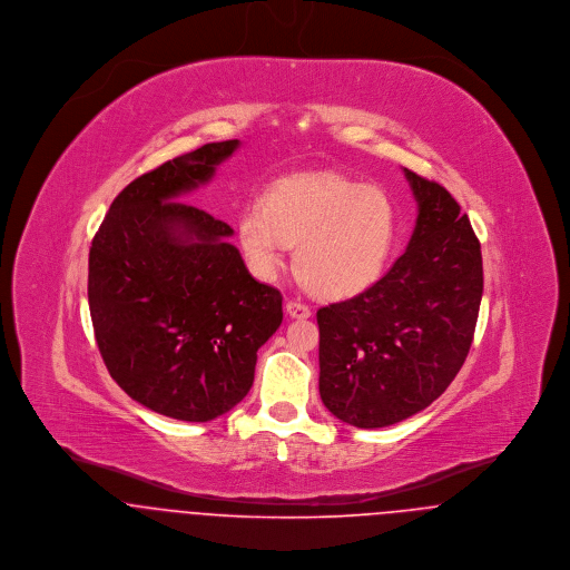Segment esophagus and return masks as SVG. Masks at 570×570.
Instances as JSON below:
<instances>
[{
  "label": "esophagus",
  "mask_w": 570,
  "mask_h": 570,
  "mask_svg": "<svg viewBox=\"0 0 570 570\" xmlns=\"http://www.w3.org/2000/svg\"><path fill=\"white\" fill-rule=\"evenodd\" d=\"M285 309H287L289 318L305 321V318H309V316H312V309H309L305 303H301V301H289V303L285 305Z\"/></svg>",
  "instance_id": "obj_1"
}]
</instances>
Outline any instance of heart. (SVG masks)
I'll list each match as a JSON object with an SVG mask.
<instances>
[{
	"label": "heart",
	"instance_id": "b5f03b06",
	"mask_svg": "<svg viewBox=\"0 0 570 570\" xmlns=\"http://www.w3.org/2000/svg\"><path fill=\"white\" fill-rule=\"evenodd\" d=\"M397 237V208L386 190L337 173L285 177L237 219L249 269L272 278L294 249L301 283L321 298H351L384 272Z\"/></svg>",
	"mask_w": 570,
	"mask_h": 570
}]
</instances>
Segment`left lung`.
Here are the masks:
<instances>
[{"label": "left lung", "instance_id": "obj_1", "mask_svg": "<svg viewBox=\"0 0 570 570\" xmlns=\"http://www.w3.org/2000/svg\"><path fill=\"white\" fill-rule=\"evenodd\" d=\"M419 206L406 252L362 294L321 307V397L355 428L430 406L461 371L483 298L468 215L436 181L404 168Z\"/></svg>", "mask_w": 570, "mask_h": 570}]
</instances>
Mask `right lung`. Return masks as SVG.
I'll use <instances>...</instances> for the list:
<instances>
[{"label": "right lung", "instance_id": "right-lung-1", "mask_svg": "<svg viewBox=\"0 0 570 570\" xmlns=\"http://www.w3.org/2000/svg\"><path fill=\"white\" fill-rule=\"evenodd\" d=\"M237 147L210 142L134 179L89 247V314L109 375L138 404L179 421L237 406L256 351L283 323L281 292L252 278L228 244L233 228L177 202Z\"/></svg>", "mask_w": 570, "mask_h": 570}]
</instances>
